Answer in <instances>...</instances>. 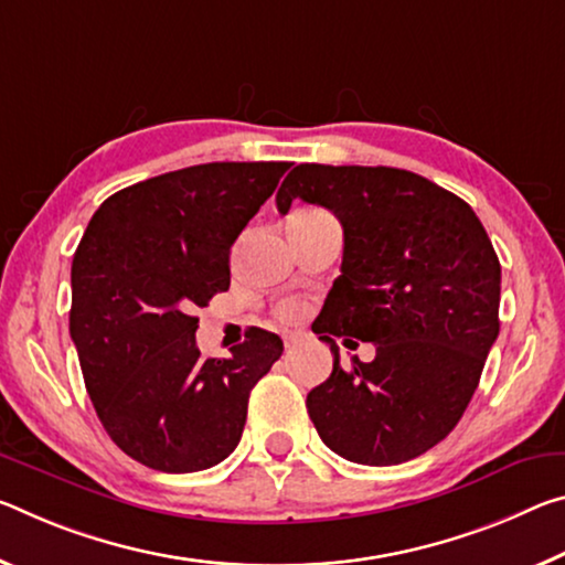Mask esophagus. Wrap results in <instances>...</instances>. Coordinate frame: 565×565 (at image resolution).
Segmentation results:
<instances>
[{
  "label": "esophagus",
  "mask_w": 565,
  "mask_h": 565,
  "mask_svg": "<svg viewBox=\"0 0 565 565\" xmlns=\"http://www.w3.org/2000/svg\"><path fill=\"white\" fill-rule=\"evenodd\" d=\"M301 342V334H299V331H286V334H284V344L286 347H297Z\"/></svg>",
  "instance_id": "obj_1"
}]
</instances>
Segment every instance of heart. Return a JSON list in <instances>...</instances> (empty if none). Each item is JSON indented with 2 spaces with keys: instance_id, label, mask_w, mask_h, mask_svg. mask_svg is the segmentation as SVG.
Masks as SVG:
<instances>
[{
  "instance_id": "obj_1",
  "label": "heart",
  "mask_w": 565,
  "mask_h": 565,
  "mask_svg": "<svg viewBox=\"0 0 565 565\" xmlns=\"http://www.w3.org/2000/svg\"><path fill=\"white\" fill-rule=\"evenodd\" d=\"M297 315H299V307H297V303H286V307H281V317L291 319V317H297Z\"/></svg>"
}]
</instances>
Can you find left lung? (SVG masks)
Returning <instances> with one entry per match:
<instances>
[{"label": "left lung", "mask_w": 565, "mask_h": 565, "mask_svg": "<svg viewBox=\"0 0 565 565\" xmlns=\"http://www.w3.org/2000/svg\"><path fill=\"white\" fill-rule=\"evenodd\" d=\"M294 199L344 228L342 274L311 324L334 354L307 395L311 423L352 462L417 458L460 423L498 339L495 248L468 203L409 170L301 163L276 193L279 213ZM334 335L372 341L379 356L342 371Z\"/></svg>", "instance_id": "1"}]
</instances>
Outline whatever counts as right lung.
I'll use <instances>...</instances> for the list:
<instances>
[{
	"instance_id": "add662e5",
	"label": "right lung",
	"mask_w": 565,
	"mask_h": 565,
	"mask_svg": "<svg viewBox=\"0 0 565 565\" xmlns=\"http://www.w3.org/2000/svg\"><path fill=\"white\" fill-rule=\"evenodd\" d=\"M291 163H203L113 193L73 258L70 337L87 395L125 455L160 472L226 460L248 395L284 352L250 327L228 360H203L199 317L231 284L228 254Z\"/></svg>"
}]
</instances>
